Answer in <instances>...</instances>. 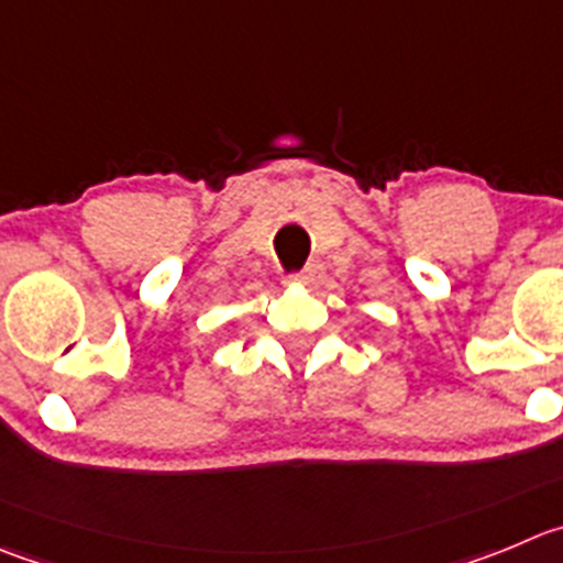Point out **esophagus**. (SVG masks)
Listing matches in <instances>:
<instances>
[{
	"instance_id": "obj_1",
	"label": "esophagus",
	"mask_w": 563,
	"mask_h": 563,
	"mask_svg": "<svg viewBox=\"0 0 563 563\" xmlns=\"http://www.w3.org/2000/svg\"><path fill=\"white\" fill-rule=\"evenodd\" d=\"M320 278H323V267L314 265V262H312V265H307L303 271L290 273V276H287V282H292V285L314 287V285H320Z\"/></svg>"
}]
</instances>
